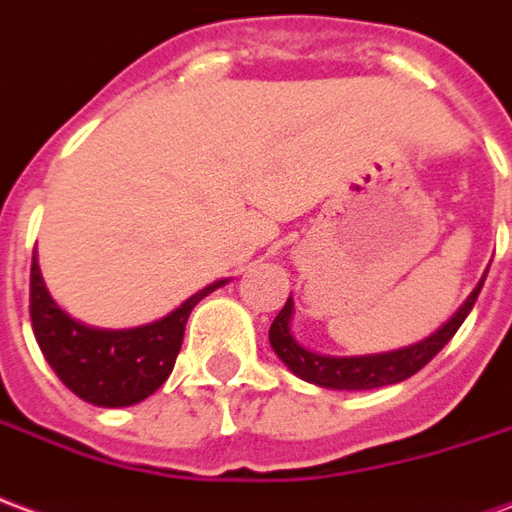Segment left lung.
Segmentation results:
<instances>
[{
    "instance_id": "1",
    "label": "left lung",
    "mask_w": 512,
    "mask_h": 512,
    "mask_svg": "<svg viewBox=\"0 0 512 512\" xmlns=\"http://www.w3.org/2000/svg\"><path fill=\"white\" fill-rule=\"evenodd\" d=\"M483 281H486V275L480 278L475 292L466 297L464 305L450 316V322L442 324L425 341L406 346V349L365 354V357H330V354L311 352L294 338L292 327H289L294 313L292 297L286 300L281 313L272 322L270 346L294 376H300V379L311 384H319V387H330V390H374V387H384V384H398L417 374L423 365L431 363L436 354L445 349L447 341L458 333V327L464 324V319L472 311L477 294L483 289Z\"/></svg>"
}]
</instances>
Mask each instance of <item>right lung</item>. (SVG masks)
<instances>
[{
  "label": "right lung",
  "mask_w": 512,
  "mask_h": 512,
  "mask_svg": "<svg viewBox=\"0 0 512 512\" xmlns=\"http://www.w3.org/2000/svg\"><path fill=\"white\" fill-rule=\"evenodd\" d=\"M223 283L204 286L158 322L133 330H98L59 308L43 283L37 253H32L29 316L40 352L67 390L87 404L117 409L144 401L169 379L190 311Z\"/></svg>",
  "instance_id": "1"
}]
</instances>
